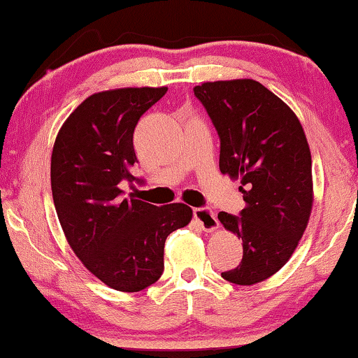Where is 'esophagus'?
<instances>
[{
    "mask_svg": "<svg viewBox=\"0 0 358 358\" xmlns=\"http://www.w3.org/2000/svg\"><path fill=\"white\" fill-rule=\"evenodd\" d=\"M193 217L204 231H213L215 229H219V220H217V217H215L213 209L196 208V209H193Z\"/></svg>",
    "mask_w": 358,
    "mask_h": 358,
    "instance_id": "esophagus-1",
    "label": "esophagus"
}]
</instances>
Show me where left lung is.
<instances>
[{"label": "left lung", "mask_w": 358, "mask_h": 358, "mask_svg": "<svg viewBox=\"0 0 358 358\" xmlns=\"http://www.w3.org/2000/svg\"><path fill=\"white\" fill-rule=\"evenodd\" d=\"M220 139L219 169L240 178L245 209L219 213L243 241V258L222 278L253 285L290 259L313 206L311 154L303 128L282 100L253 79L215 80L193 89Z\"/></svg>", "instance_id": "1"}]
</instances>
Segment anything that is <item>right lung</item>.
Listing matches in <instances>:
<instances>
[{
	"instance_id": "right-lung-1",
	"label": "right lung",
	"mask_w": 358,
	"mask_h": 358,
	"mask_svg": "<svg viewBox=\"0 0 358 358\" xmlns=\"http://www.w3.org/2000/svg\"><path fill=\"white\" fill-rule=\"evenodd\" d=\"M167 87L105 90L84 100L59 129L52 154V193L59 224L83 264L103 284L139 292L164 273L167 236L189 224L186 204L123 198L136 164L133 133Z\"/></svg>"
}]
</instances>
